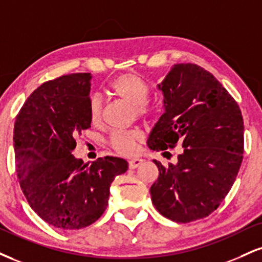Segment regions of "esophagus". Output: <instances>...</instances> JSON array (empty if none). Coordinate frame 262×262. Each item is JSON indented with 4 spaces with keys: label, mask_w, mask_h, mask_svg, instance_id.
I'll return each mask as SVG.
<instances>
[{
    "label": "esophagus",
    "mask_w": 262,
    "mask_h": 262,
    "mask_svg": "<svg viewBox=\"0 0 262 262\" xmlns=\"http://www.w3.org/2000/svg\"><path fill=\"white\" fill-rule=\"evenodd\" d=\"M141 163H143V160L141 159H132L130 161L128 162V167L130 169H135V168H138Z\"/></svg>",
    "instance_id": "esophagus-1"
}]
</instances>
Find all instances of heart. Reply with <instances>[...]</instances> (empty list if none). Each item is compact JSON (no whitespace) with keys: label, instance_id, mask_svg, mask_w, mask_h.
I'll return each mask as SVG.
<instances>
[{"label":"heart","instance_id":"heart-1","mask_svg":"<svg viewBox=\"0 0 262 262\" xmlns=\"http://www.w3.org/2000/svg\"><path fill=\"white\" fill-rule=\"evenodd\" d=\"M108 90L113 95L133 106L138 118L146 119L152 115V110L147 105V99L150 95L149 85L139 74L132 72L121 74L110 83ZM89 117L93 124L100 123L102 117V101L100 96H91L89 101ZM143 139L144 135L139 129H130V130L113 133L110 137L108 143L118 154L132 156L137 152L138 145Z\"/></svg>","mask_w":262,"mask_h":262}]
</instances>
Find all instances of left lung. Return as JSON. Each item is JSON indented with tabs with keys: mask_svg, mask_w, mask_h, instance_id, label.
I'll return each instance as SVG.
<instances>
[{
	"mask_svg": "<svg viewBox=\"0 0 262 262\" xmlns=\"http://www.w3.org/2000/svg\"><path fill=\"white\" fill-rule=\"evenodd\" d=\"M159 88L165 113L151 132V150L183 146L168 168L154 160L159 178L152 204L162 216L188 223L217 210L243 161L244 122L237 101L210 72L193 63L174 64Z\"/></svg>",
	"mask_w": 262,
	"mask_h": 262,
	"instance_id": "obj_1",
	"label": "left lung"
}]
</instances>
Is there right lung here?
<instances>
[{"label": "right lung", "mask_w": 262, "mask_h": 262, "mask_svg": "<svg viewBox=\"0 0 262 262\" xmlns=\"http://www.w3.org/2000/svg\"><path fill=\"white\" fill-rule=\"evenodd\" d=\"M90 73L62 75L30 94L14 123L18 181L30 207L56 228L81 229L105 212L110 185L128 163L106 156L84 165L72 155L90 128Z\"/></svg>", "instance_id": "obj_1"}]
</instances>
